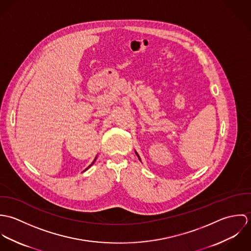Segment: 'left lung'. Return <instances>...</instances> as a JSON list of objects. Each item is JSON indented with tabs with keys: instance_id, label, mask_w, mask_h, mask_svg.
Masks as SVG:
<instances>
[{
	"instance_id": "left-lung-1",
	"label": "left lung",
	"mask_w": 251,
	"mask_h": 251,
	"mask_svg": "<svg viewBox=\"0 0 251 251\" xmlns=\"http://www.w3.org/2000/svg\"><path fill=\"white\" fill-rule=\"evenodd\" d=\"M137 155H138V154H137ZM138 157H139V155H138Z\"/></svg>"
}]
</instances>
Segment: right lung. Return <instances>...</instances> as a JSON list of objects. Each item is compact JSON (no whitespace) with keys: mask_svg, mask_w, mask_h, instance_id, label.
<instances>
[{"mask_svg":"<svg viewBox=\"0 0 251 251\" xmlns=\"http://www.w3.org/2000/svg\"><path fill=\"white\" fill-rule=\"evenodd\" d=\"M95 161H96V158H95V160H94V161H93V163H94V162H95ZM93 163H92V164H91V165H90V166H92V165H93ZM90 166H89V167H90ZM89 167H88V168H89ZM88 168H87V169H88Z\"/></svg>","mask_w":251,"mask_h":251,"instance_id":"add662e5","label":"right lung"}]
</instances>
